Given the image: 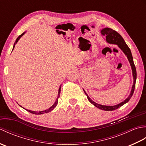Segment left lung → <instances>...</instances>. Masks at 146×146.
<instances>
[{
	"mask_svg": "<svg viewBox=\"0 0 146 146\" xmlns=\"http://www.w3.org/2000/svg\"><path fill=\"white\" fill-rule=\"evenodd\" d=\"M101 34L102 35L106 36V41L107 42L110 43V44H117L118 46H119L121 50L123 52V53L125 54V56H127V58H128L130 64H131V68L132 70L133 79H134V83H133L131 94H130L129 97L127 98L124 101L121 102V103L115 105H113V106H107V105H102L95 103V102L93 101L92 99L88 97V95L86 94V93L84 90H83V91H84L86 97H87L89 102L94 105V106L98 108L99 109H101L103 110L112 111V110L117 109V108H119L120 107H122V105H123L126 103H127V102L130 100V99H131V98L132 97V96L133 94H134V92L136 78H137V73H136L135 66L134 63V61H133V58H132L131 49H130V48L128 47V46L127 45L122 37L121 36L117 31H114L110 28H108V27H105V28L102 29Z\"/></svg>",
	"mask_w": 146,
	"mask_h": 146,
	"instance_id": "obj_1",
	"label": "left lung"
}]
</instances>
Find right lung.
Instances as JSON below:
<instances>
[{"mask_svg": "<svg viewBox=\"0 0 146 146\" xmlns=\"http://www.w3.org/2000/svg\"><path fill=\"white\" fill-rule=\"evenodd\" d=\"M25 33L26 32H24V33H23V34H22V35H21L20 36H19V37L18 38H17V39L15 40V43H14V46H13V49H12V50H13L14 49V47H15V44H16V43L18 42V41L19 40V39L21 38L22 36H23L24 34H25ZM61 86H60V88H59V90H58V97H57V98H56V101H55V102H54V104L52 105V106L50 107V108H49L48 109H47V110H43V111H32V110H27L26 109V110L27 111H29V112H30V113H33V114H36V115H40V114H43V113H48V112H49V111H52V110L54 109V108L56 107V105H57V104H58V98H59V97H60V92H61ZM21 106V105H20Z\"/></svg>", "mask_w": 146, "mask_h": 146, "instance_id": "obj_1", "label": "right lung"}]
</instances>
